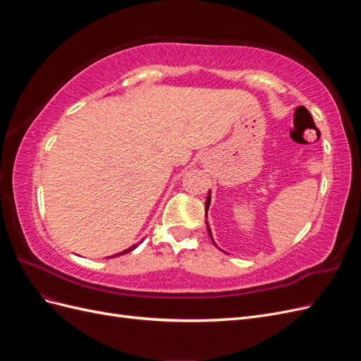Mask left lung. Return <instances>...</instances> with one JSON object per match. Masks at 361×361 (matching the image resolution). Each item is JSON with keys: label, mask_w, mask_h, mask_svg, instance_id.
<instances>
[{"label": "left lung", "mask_w": 361, "mask_h": 361, "mask_svg": "<svg viewBox=\"0 0 361 361\" xmlns=\"http://www.w3.org/2000/svg\"><path fill=\"white\" fill-rule=\"evenodd\" d=\"M209 204H211V194L207 195V199H206V212H207V207H209ZM206 216H207V214H206ZM206 224H207V221H206ZM207 233H209V236H211V239H212V233H211V228H209V226H207ZM212 243H214V239H212ZM214 245H215V243H214Z\"/></svg>", "instance_id": "1"}]
</instances>
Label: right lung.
I'll return each mask as SVG.
<instances>
[{
	"mask_svg": "<svg viewBox=\"0 0 361 361\" xmlns=\"http://www.w3.org/2000/svg\"><path fill=\"white\" fill-rule=\"evenodd\" d=\"M137 245H138V244H135V245H133V247H130V248H128V250L122 251V253H118V255H126V253H129V251H133L134 248H137ZM118 255H116V256H118ZM110 257H114V256H110Z\"/></svg>",
	"mask_w": 361,
	"mask_h": 361,
	"instance_id": "obj_1",
	"label": "right lung"
}]
</instances>
